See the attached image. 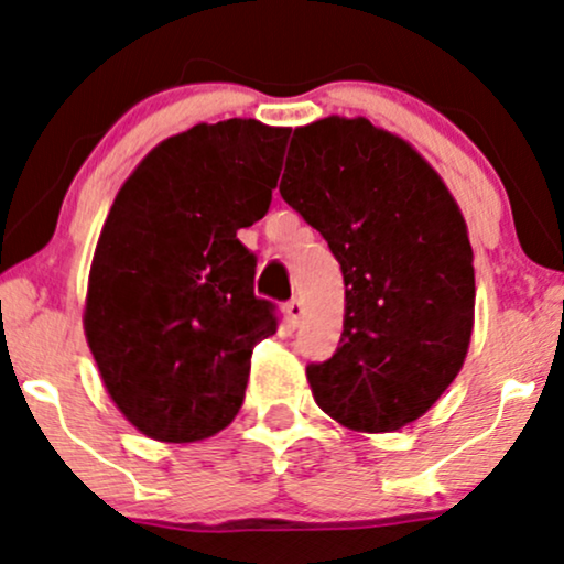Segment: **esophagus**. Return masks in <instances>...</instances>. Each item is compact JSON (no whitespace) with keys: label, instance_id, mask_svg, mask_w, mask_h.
<instances>
[{"label":"esophagus","instance_id":"1","mask_svg":"<svg viewBox=\"0 0 564 564\" xmlns=\"http://www.w3.org/2000/svg\"><path fill=\"white\" fill-rule=\"evenodd\" d=\"M304 304L300 302V300H291L289 304H286V315H289V325L291 328H296V325H300L302 321H304Z\"/></svg>","mask_w":564,"mask_h":564}]
</instances>
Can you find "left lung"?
<instances>
[{
    "label": "left lung",
    "instance_id": "obj_1",
    "mask_svg": "<svg viewBox=\"0 0 564 564\" xmlns=\"http://www.w3.org/2000/svg\"><path fill=\"white\" fill-rule=\"evenodd\" d=\"M281 196L321 230L347 286L336 355L307 368L317 406L359 433L415 423L463 370L476 321L449 188L397 133L330 115L294 131Z\"/></svg>",
    "mask_w": 564,
    "mask_h": 564
}]
</instances>
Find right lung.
<instances>
[{"label": "right lung", "instance_id": "right-lung-1", "mask_svg": "<svg viewBox=\"0 0 564 564\" xmlns=\"http://www.w3.org/2000/svg\"><path fill=\"white\" fill-rule=\"evenodd\" d=\"M289 133L199 123L160 141L115 196L84 330L115 406L149 438L205 441L239 415L252 351L278 321L236 230L268 213Z\"/></svg>", "mask_w": 564, "mask_h": 564}]
</instances>
